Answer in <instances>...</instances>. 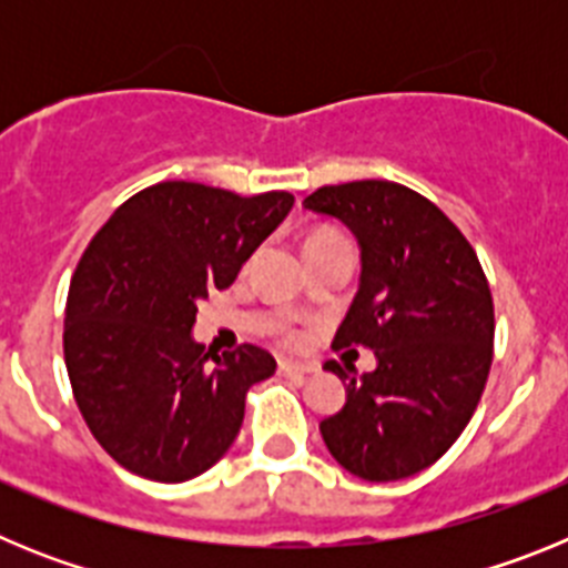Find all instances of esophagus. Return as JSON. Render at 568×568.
Here are the masks:
<instances>
[{"mask_svg": "<svg viewBox=\"0 0 568 568\" xmlns=\"http://www.w3.org/2000/svg\"><path fill=\"white\" fill-rule=\"evenodd\" d=\"M278 373L281 375H310L315 373V366L313 364H301V361H278Z\"/></svg>", "mask_w": 568, "mask_h": 568, "instance_id": "obj_1", "label": "esophagus"}]
</instances>
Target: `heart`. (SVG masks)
<instances>
[{"instance_id": "1", "label": "heart", "mask_w": 568, "mask_h": 568, "mask_svg": "<svg viewBox=\"0 0 568 568\" xmlns=\"http://www.w3.org/2000/svg\"><path fill=\"white\" fill-rule=\"evenodd\" d=\"M318 235H329V233H315L313 239H318ZM281 335H284V341H290V344H295V341H298V329H293V327H284L281 329Z\"/></svg>"}]
</instances>
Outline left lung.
<instances>
[{
  "instance_id": "8db88e82",
  "label": "left lung",
  "mask_w": 568,
  "mask_h": 568,
  "mask_svg": "<svg viewBox=\"0 0 568 568\" xmlns=\"http://www.w3.org/2000/svg\"><path fill=\"white\" fill-rule=\"evenodd\" d=\"M304 207L333 215L361 247L358 293L333 346H369L375 369L321 420L329 455L386 484L433 466L469 424L491 366L495 307L480 261L429 199L395 182L329 184Z\"/></svg>"
}]
</instances>
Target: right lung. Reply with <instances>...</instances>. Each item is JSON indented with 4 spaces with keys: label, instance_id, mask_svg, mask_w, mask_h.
<instances>
[{
    "label": "right lung",
    "instance_id": "add662e5",
    "mask_svg": "<svg viewBox=\"0 0 568 568\" xmlns=\"http://www.w3.org/2000/svg\"><path fill=\"white\" fill-rule=\"evenodd\" d=\"M284 190L230 193L162 182L108 219L70 278L64 364L84 424L133 475L182 484L233 446L244 395L275 373L255 344L204 353L199 301L230 287L241 264L293 207Z\"/></svg>",
    "mask_w": 568,
    "mask_h": 568
}]
</instances>
